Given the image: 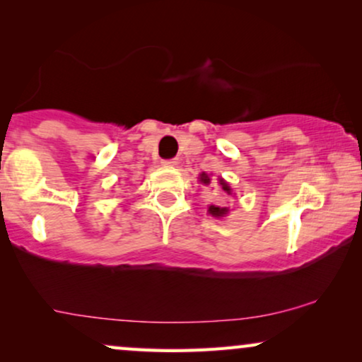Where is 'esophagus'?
Returning <instances> with one entry per match:
<instances>
[{
	"label": "esophagus",
	"mask_w": 362,
	"mask_h": 362,
	"mask_svg": "<svg viewBox=\"0 0 362 362\" xmlns=\"http://www.w3.org/2000/svg\"><path fill=\"white\" fill-rule=\"evenodd\" d=\"M163 165L173 168V166H176V165H177V160H176V158H173V160H166V161H163Z\"/></svg>",
	"instance_id": "34e87169"
}]
</instances>
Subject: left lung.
<instances>
[{
	"instance_id": "obj_1",
	"label": "left lung",
	"mask_w": 362,
	"mask_h": 362,
	"mask_svg": "<svg viewBox=\"0 0 362 362\" xmlns=\"http://www.w3.org/2000/svg\"><path fill=\"white\" fill-rule=\"evenodd\" d=\"M199 181L202 182V185L204 186H209L211 185V177L206 175V173H202V175H199ZM219 185H221V187H222V191L226 192V194H232V189H230V186L227 185V182L222 180V177H219ZM207 212H209L211 216H214V217H224L227 212H229V209H227V207H221V206H216V204H211L209 207H207Z\"/></svg>"
}]
</instances>
